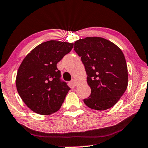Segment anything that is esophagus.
I'll use <instances>...</instances> for the list:
<instances>
[{
    "label": "esophagus",
    "mask_w": 148,
    "mask_h": 148,
    "mask_svg": "<svg viewBox=\"0 0 148 148\" xmlns=\"http://www.w3.org/2000/svg\"><path fill=\"white\" fill-rule=\"evenodd\" d=\"M71 84H72L73 86H77V82H76V80L75 79H73L71 81Z\"/></svg>",
    "instance_id": "esophagus-1"
}]
</instances>
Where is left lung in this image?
Returning <instances> with one entry per match:
<instances>
[{
    "mask_svg": "<svg viewBox=\"0 0 148 148\" xmlns=\"http://www.w3.org/2000/svg\"><path fill=\"white\" fill-rule=\"evenodd\" d=\"M81 57L91 93L84 102L89 108L102 111L116 104L127 88V66L122 50L102 37H86L74 43Z\"/></svg>",
    "mask_w": 148,
    "mask_h": 148,
    "instance_id": "obj_1",
    "label": "left lung"
}]
</instances>
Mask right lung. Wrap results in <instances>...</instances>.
I'll return each instance as SVG.
<instances>
[{"mask_svg":"<svg viewBox=\"0 0 148 148\" xmlns=\"http://www.w3.org/2000/svg\"><path fill=\"white\" fill-rule=\"evenodd\" d=\"M73 47V43L43 42L27 54L17 72L16 86L23 101L31 110L50 115L62 107L71 89L61 79L57 64Z\"/></svg>","mask_w":148,"mask_h":148,"instance_id":"right-lung-1","label":"right lung"}]
</instances>
